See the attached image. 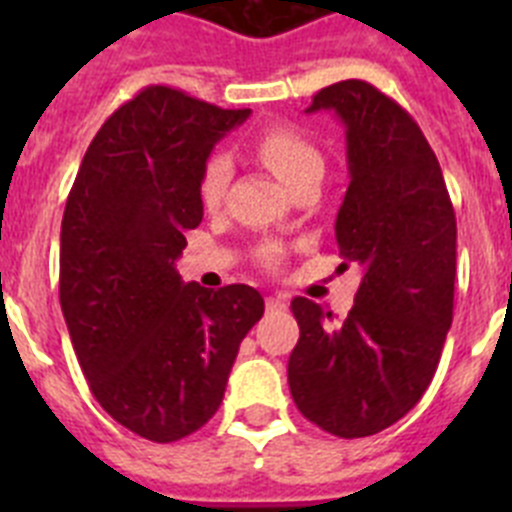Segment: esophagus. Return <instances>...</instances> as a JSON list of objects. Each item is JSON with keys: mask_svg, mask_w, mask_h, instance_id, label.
I'll return each mask as SVG.
<instances>
[{"mask_svg": "<svg viewBox=\"0 0 512 512\" xmlns=\"http://www.w3.org/2000/svg\"><path fill=\"white\" fill-rule=\"evenodd\" d=\"M284 307H287V300L282 295L266 297V310H284Z\"/></svg>", "mask_w": 512, "mask_h": 512, "instance_id": "34e87169", "label": "esophagus"}]
</instances>
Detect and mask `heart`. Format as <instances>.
I'll return each instance as SVG.
<instances>
[{"label": "heart", "mask_w": 512, "mask_h": 512, "mask_svg": "<svg viewBox=\"0 0 512 512\" xmlns=\"http://www.w3.org/2000/svg\"><path fill=\"white\" fill-rule=\"evenodd\" d=\"M256 153L259 158L269 166L274 174L287 184L292 192H295L300 184L310 182V179H320L323 182L325 174V158L318 148L312 146L310 140L302 138L297 130L292 128H269L266 133H261V138L256 140ZM230 174H233V166H230V158L225 153H212L207 158L205 169L200 174V200L207 210H217L223 205L225 192H228ZM261 261L266 266H277L279 261V248L269 246L261 251Z\"/></svg>", "instance_id": "1"}]
</instances>
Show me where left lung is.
<instances>
[{"mask_svg": "<svg viewBox=\"0 0 512 512\" xmlns=\"http://www.w3.org/2000/svg\"><path fill=\"white\" fill-rule=\"evenodd\" d=\"M346 128L348 182L336 217L343 264L361 284L336 320L292 300L300 341L287 379L297 410L338 438H364L408 415L428 390L454 318L456 215L418 122L361 79L320 89L307 112Z\"/></svg>", "mask_w": 512, "mask_h": 512, "instance_id": "left-lung-1", "label": "left lung"}]
</instances>
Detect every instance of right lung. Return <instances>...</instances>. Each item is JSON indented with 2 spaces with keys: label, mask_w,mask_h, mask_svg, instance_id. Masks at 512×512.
<instances>
[{
  "label": "right lung",
  "mask_w": 512,
  "mask_h": 512,
  "mask_svg": "<svg viewBox=\"0 0 512 512\" xmlns=\"http://www.w3.org/2000/svg\"><path fill=\"white\" fill-rule=\"evenodd\" d=\"M251 110L146 87L89 143L61 223V310L89 390L128 431L171 443L225 395L238 346L264 315L248 284H184L176 259L202 223L212 146Z\"/></svg>",
  "instance_id": "1"
}]
</instances>
